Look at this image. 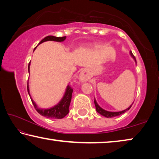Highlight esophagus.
Returning <instances> with one entry per match:
<instances>
[{
    "instance_id": "34e87169",
    "label": "esophagus",
    "mask_w": 159,
    "mask_h": 159,
    "mask_svg": "<svg viewBox=\"0 0 159 159\" xmlns=\"http://www.w3.org/2000/svg\"><path fill=\"white\" fill-rule=\"evenodd\" d=\"M80 79H81L83 81H85V80H87L88 79V74L86 73L85 71H83L81 73H80Z\"/></svg>"
}]
</instances>
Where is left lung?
Instances as JSON below:
<instances>
[{"mask_svg":"<svg viewBox=\"0 0 159 159\" xmlns=\"http://www.w3.org/2000/svg\"><path fill=\"white\" fill-rule=\"evenodd\" d=\"M130 55H131L132 57H133L134 59V60H135V61H136L135 57H134V56L133 55V52H130ZM94 102H95V107H96V111H98V112L99 113V114H100L102 116H105V117H107V118H112V117L117 116H119V115H120V114H123V113H125V111H127L128 110L130 109V107H132V105L130 106V107H128V109H126L125 110H123V111H122L111 112V111H106V110L102 109L101 107L98 105V104L97 103V102H96L95 99V100H94Z\"/></svg>","mask_w":159,"mask_h":159,"instance_id":"left-lung-1","label":"left lung"}]
</instances>
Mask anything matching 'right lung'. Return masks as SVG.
<instances>
[{
  "mask_svg": "<svg viewBox=\"0 0 159 159\" xmlns=\"http://www.w3.org/2000/svg\"><path fill=\"white\" fill-rule=\"evenodd\" d=\"M65 39H66V36L56 37V36H48L44 38V39L39 43V45L45 41H52L61 42V41H64ZM29 66H30V62H29V66H28L29 71ZM27 91L29 96H30L28 83H27ZM72 93H73V88H72L70 85H68L67 86L65 94H64L62 99L59 102L58 104H57V105H55L54 107H52V108L48 109H42L39 108L36 104V103L34 102L33 99H31V97L30 98L31 99L32 103L34 104V108L36 109L37 112L41 114V116H43L46 118H62L68 114V113L69 111V107L70 105V102H71V100Z\"/></svg>",
  "mask_w": 159,
  "mask_h": 159,
  "instance_id": "add662e5",
  "label": "right lung"
}]
</instances>
